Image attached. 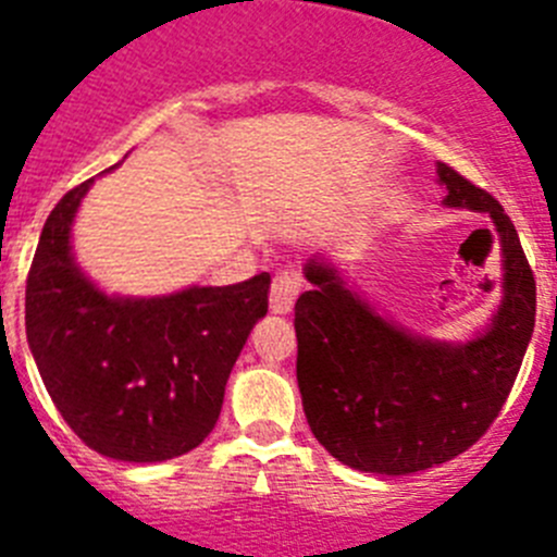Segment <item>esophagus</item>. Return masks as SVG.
<instances>
[{
  "label": "esophagus",
  "mask_w": 557,
  "mask_h": 557,
  "mask_svg": "<svg viewBox=\"0 0 557 557\" xmlns=\"http://www.w3.org/2000/svg\"><path fill=\"white\" fill-rule=\"evenodd\" d=\"M302 274L294 272V269H280L272 280V288H269V308L272 313H288L294 308L296 296L302 294Z\"/></svg>",
  "instance_id": "1"
}]
</instances>
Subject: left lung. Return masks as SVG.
Segmentation results:
<instances>
[{
	"label": "left lung",
	"mask_w": 557,
	"mask_h": 557,
	"mask_svg": "<svg viewBox=\"0 0 557 557\" xmlns=\"http://www.w3.org/2000/svg\"><path fill=\"white\" fill-rule=\"evenodd\" d=\"M445 206L495 220L506 296L492 330L465 346L431 343L387 324L335 272L308 263L313 290L296 299V382L305 418L343 465L407 475L475 445L513 387L533 324L536 277L500 202L448 164H436Z\"/></svg>",
	"instance_id": "obj_1"
}]
</instances>
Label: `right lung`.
<instances>
[{
  "label": "right lung",
  "instance_id": "right-lung-1",
  "mask_svg": "<svg viewBox=\"0 0 557 557\" xmlns=\"http://www.w3.org/2000/svg\"><path fill=\"white\" fill-rule=\"evenodd\" d=\"M92 178L51 208L27 274V341L57 412L87 448L164 461L211 434L269 274L161 299L101 294L71 258V222Z\"/></svg>",
  "mask_w": 557,
  "mask_h": 557
}]
</instances>
